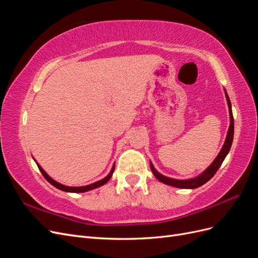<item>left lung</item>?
<instances>
[{"mask_svg": "<svg viewBox=\"0 0 258 258\" xmlns=\"http://www.w3.org/2000/svg\"><path fill=\"white\" fill-rule=\"evenodd\" d=\"M226 93V98H227V102H228V107H229V115H230V124H229V129H228V134H227V138H226L225 144L222 148V151L220 152V154L217 155V157L215 158V160L212 162L211 165L204 173L200 174L199 176H197L196 178H191V179H186V181H181V179H173L170 177H166L161 175L160 173H158L157 171L155 170V168L153 167V165L151 163V169L152 172L154 173V175L156 176V178L159 179L160 182L165 183L167 185L170 186H174V187H178V188H197V187H200L201 185L206 184L209 179L212 178L214 176V174L216 173V171L220 169V167L222 166V163L224 161V159L227 156L231 144H232V140H233V116H232V111H231V103L230 100L228 98L227 92Z\"/></svg>", "mask_w": 258, "mask_h": 258, "instance_id": "left-lung-1", "label": "left lung"}]
</instances>
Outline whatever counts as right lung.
Here are the masks:
<instances>
[{
    "instance_id": "obj_1",
    "label": "right lung",
    "mask_w": 258,
    "mask_h": 258,
    "mask_svg": "<svg viewBox=\"0 0 258 258\" xmlns=\"http://www.w3.org/2000/svg\"><path fill=\"white\" fill-rule=\"evenodd\" d=\"M36 165H37L38 169H40V171L42 172L43 176H44L46 179H47V181H48L52 186H54V187H56V188H58V189H61V190H63V191H70V192H84V191H88V190L93 189V188H97V187H99V186L104 185L106 182H108V179H110V178L112 177V174H113L114 169H115V166H113V169H112V171L110 172V174H108L106 177L101 179V181H98V182L93 183V184H90V185H87V186H82V187H69V186L62 185V184H60V183H57L56 181H53V179L47 175V173L45 172V171L42 169V167H41L40 165H38L37 162H36Z\"/></svg>"
}]
</instances>
